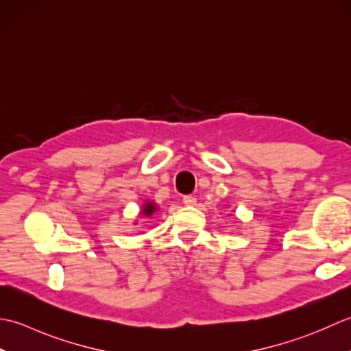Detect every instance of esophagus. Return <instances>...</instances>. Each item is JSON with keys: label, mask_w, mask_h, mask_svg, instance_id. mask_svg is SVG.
<instances>
[{"label": "esophagus", "mask_w": 351, "mask_h": 351, "mask_svg": "<svg viewBox=\"0 0 351 351\" xmlns=\"http://www.w3.org/2000/svg\"><path fill=\"white\" fill-rule=\"evenodd\" d=\"M183 204L184 206H195L197 198L192 197V195H186V197H183Z\"/></svg>", "instance_id": "1"}]
</instances>
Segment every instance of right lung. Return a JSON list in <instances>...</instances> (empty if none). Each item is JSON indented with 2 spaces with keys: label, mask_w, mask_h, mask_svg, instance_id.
I'll return each instance as SVG.
<instances>
[{
  "label": "right lung",
  "mask_w": 351,
  "mask_h": 351,
  "mask_svg": "<svg viewBox=\"0 0 351 351\" xmlns=\"http://www.w3.org/2000/svg\"><path fill=\"white\" fill-rule=\"evenodd\" d=\"M154 210H156L154 204L153 203H147V204H144V212H142V213H145L147 217H149Z\"/></svg>",
  "instance_id": "obj_1"
}]
</instances>
